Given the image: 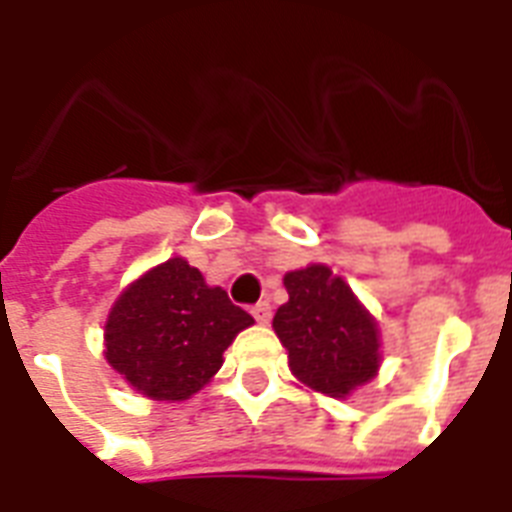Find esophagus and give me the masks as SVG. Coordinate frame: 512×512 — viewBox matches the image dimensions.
I'll return each instance as SVG.
<instances>
[{"label": "esophagus", "instance_id": "obj_1", "mask_svg": "<svg viewBox=\"0 0 512 512\" xmlns=\"http://www.w3.org/2000/svg\"><path fill=\"white\" fill-rule=\"evenodd\" d=\"M252 317H255L260 325H268L270 317H273V307H270V302H257L255 307H252Z\"/></svg>", "mask_w": 512, "mask_h": 512}]
</instances>
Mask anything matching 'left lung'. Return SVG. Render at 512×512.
<instances>
[{"mask_svg": "<svg viewBox=\"0 0 512 512\" xmlns=\"http://www.w3.org/2000/svg\"><path fill=\"white\" fill-rule=\"evenodd\" d=\"M289 302L273 328L289 351V367L312 390L343 398L369 382L380 367L375 320L354 291L325 265L286 273Z\"/></svg>", "mask_w": 512, "mask_h": 512, "instance_id": "8db88e82", "label": "left lung"}]
</instances>
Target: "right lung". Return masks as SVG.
I'll list each match as a JSON object with an SVG mask.
<instances>
[{
  "mask_svg": "<svg viewBox=\"0 0 512 512\" xmlns=\"http://www.w3.org/2000/svg\"><path fill=\"white\" fill-rule=\"evenodd\" d=\"M221 286L174 257L137 278L111 307L106 359L156 401H184L223 364L236 333L252 325Z\"/></svg>",
  "mask_w": 512,
  "mask_h": 512,
  "instance_id": "1",
  "label": "right lung"
}]
</instances>
